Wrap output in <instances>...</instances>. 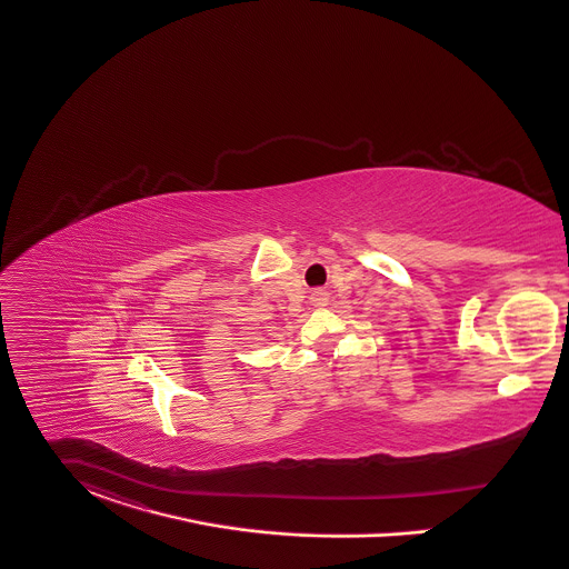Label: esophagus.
<instances>
[{
    "instance_id": "34e87169",
    "label": "esophagus",
    "mask_w": 569,
    "mask_h": 569,
    "mask_svg": "<svg viewBox=\"0 0 569 569\" xmlns=\"http://www.w3.org/2000/svg\"><path fill=\"white\" fill-rule=\"evenodd\" d=\"M328 300H330V296H328L326 289H315V291L310 293V303L317 306V308H323V306L328 303Z\"/></svg>"
}]
</instances>
